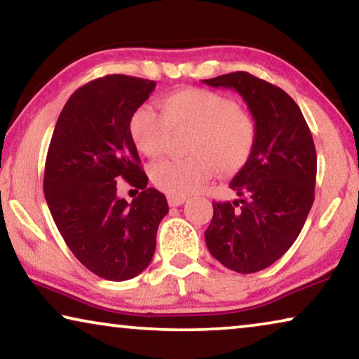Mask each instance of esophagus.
<instances>
[{
	"instance_id": "1",
	"label": "esophagus",
	"mask_w": 359,
	"mask_h": 359,
	"mask_svg": "<svg viewBox=\"0 0 359 359\" xmlns=\"http://www.w3.org/2000/svg\"><path fill=\"white\" fill-rule=\"evenodd\" d=\"M169 206H180L187 201V196H177V195H168Z\"/></svg>"
}]
</instances>
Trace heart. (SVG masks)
<instances>
[{
  "label": "heart",
  "mask_w": 359,
  "mask_h": 359,
  "mask_svg": "<svg viewBox=\"0 0 359 359\" xmlns=\"http://www.w3.org/2000/svg\"><path fill=\"white\" fill-rule=\"evenodd\" d=\"M130 137L143 156L168 151L170 135L190 132L184 159L151 168L153 184L168 195L195 194L216 170L237 174L248 164L256 145V122L229 96L203 88H184L164 96L159 112L140 106L130 117Z\"/></svg>",
  "instance_id": "1"
}]
</instances>
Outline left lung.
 <instances>
[{
    "mask_svg": "<svg viewBox=\"0 0 359 359\" xmlns=\"http://www.w3.org/2000/svg\"><path fill=\"white\" fill-rule=\"evenodd\" d=\"M203 82L235 90L256 122L255 151L231 182L240 200L212 201L205 232L219 263L251 274L282 258L302 232L314 201L316 148L298 104L282 88L242 71Z\"/></svg>",
    "mask_w": 359,
    "mask_h": 359,
    "instance_id": "left-lung-1",
    "label": "left lung"
}]
</instances>
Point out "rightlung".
Returning a JSON list of instances; mask_svg holds the SVG:
<instances>
[{"label": "right lung", "mask_w": 359, "mask_h": 359, "mask_svg": "<svg viewBox=\"0 0 359 359\" xmlns=\"http://www.w3.org/2000/svg\"><path fill=\"white\" fill-rule=\"evenodd\" d=\"M154 87L122 74L85 83L64 104L46 154L43 191L57 231L88 271L114 282L147 269L169 211L161 191L147 187L128 130ZM121 178L142 190L132 203L116 196Z\"/></svg>", "instance_id": "right-lung-1"}]
</instances>
